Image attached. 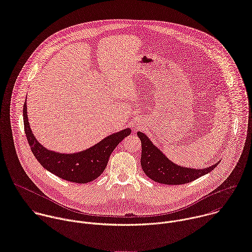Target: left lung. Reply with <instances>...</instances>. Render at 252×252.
<instances>
[{
  "mask_svg": "<svg viewBox=\"0 0 252 252\" xmlns=\"http://www.w3.org/2000/svg\"><path fill=\"white\" fill-rule=\"evenodd\" d=\"M137 136L141 141L140 164L142 170L146 176L157 183L166 185L186 184L210 173L219 165L217 162L204 169L179 166L167 158L145 133L138 131Z\"/></svg>",
  "mask_w": 252,
  "mask_h": 252,
  "instance_id": "obj_1",
  "label": "left lung"
}]
</instances>
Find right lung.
<instances>
[{"label":"right lung","mask_w":252,"mask_h":252,"mask_svg":"<svg viewBox=\"0 0 252 252\" xmlns=\"http://www.w3.org/2000/svg\"><path fill=\"white\" fill-rule=\"evenodd\" d=\"M25 131L31 149L44 169L69 182L85 184L97 179L105 170L110 155L127 135L130 128H125L102 139L90 148L75 153H61L45 148L33 135L28 118L27 99L24 104Z\"/></svg>","instance_id":"right-lung-1"}]
</instances>
